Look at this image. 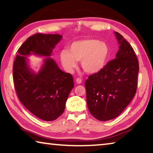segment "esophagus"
<instances>
[{
  "instance_id": "1",
  "label": "esophagus",
  "mask_w": 153,
  "mask_h": 153,
  "mask_svg": "<svg viewBox=\"0 0 153 153\" xmlns=\"http://www.w3.org/2000/svg\"><path fill=\"white\" fill-rule=\"evenodd\" d=\"M76 83H77V84H81L82 83V79L81 78H79V77H77V78L76 79Z\"/></svg>"
}]
</instances>
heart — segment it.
Here are the masks:
<instances>
[{"label":"heart","mask_w":153,"mask_h":153,"mask_svg":"<svg viewBox=\"0 0 153 153\" xmlns=\"http://www.w3.org/2000/svg\"><path fill=\"white\" fill-rule=\"evenodd\" d=\"M107 43L94 38H86L72 42L68 51L60 52L59 56L63 68L71 73L81 60L82 69L88 74H97L106 66L110 57Z\"/></svg>","instance_id":"1"}]
</instances>
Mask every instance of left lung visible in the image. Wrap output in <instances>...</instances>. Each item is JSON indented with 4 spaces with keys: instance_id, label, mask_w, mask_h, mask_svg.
I'll return each instance as SVG.
<instances>
[{
    "instance_id": "left-lung-1",
    "label": "left lung",
    "mask_w": 153,
    "mask_h": 153,
    "mask_svg": "<svg viewBox=\"0 0 153 153\" xmlns=\"http://www.w3.org/2000/svg\"><path fill=\"white\" fill-rule=\"evenodd\" d=\"M115 33L120 45L116 58L85 82L88 108L99 121H108L120 115L137 90L139 64L135 52L122 35Z\"/></svg>"
}]
</instances>
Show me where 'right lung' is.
I'll return each mask as SVG.
<instances>
[{
    "mask_svg": "<svg viewBox=\"0 0 153 153\" xmlns=\"http://www.w3.org/2000/svg\"><path fill=\"white\" fill-rule=\"evenodd\" d=\"M59 34L36 33L18 49L13 69L15 91L21 102L36 117L44 121H53L64 112L65 103L74 86L71 74L59 68L53 59H45L37 74L30 70L26 56L33 53L51 56L61 40Z\"/></svg>",
    "mask_w": 153,
    "mask_h": 153,
    "instance_id": "right-lung-1",
    "label": "right lung"
}]
</instances>
